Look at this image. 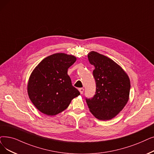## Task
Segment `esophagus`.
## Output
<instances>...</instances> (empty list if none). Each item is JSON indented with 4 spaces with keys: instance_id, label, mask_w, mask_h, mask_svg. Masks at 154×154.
<instances>
[{
    "instance_id": "obj_1",
    "label": "esophagus",
    "mask_w": 154,
    "mask_h": 154,
    "mask_svg": "<svg viewBox=\"0 0 154 154\" xmlns=\"http://www.w3.org/2000/svg\"><path fill=\"white\" fill-rule=\"evenodd\" d=\"M79 91L80 93H81V94H82L83 92H84V88H79Z\"/></svg>"
}]
</instances>
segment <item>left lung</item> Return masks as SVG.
Wrapping results in <instances>:
<instances>
[{
  "mask_svg": "<svg viewBox=\"0 0 154 154\" xmlns=\"http://www.w3.org/2000/svg\"><path fill=\"white\" fill-rule=\"evenodd\" d=\"M94 66L93 76L96 84L93 97L85 98L92 114L100 120H108L121 111L129 99L130 81L125 72L112 60L96 51L88 55Z\"/></svg>",
  "mask_w": 154,
  "mask_h": 154,
  "instance_id": "left-lung-1",
  "label": "left lung"
}]
</instances>
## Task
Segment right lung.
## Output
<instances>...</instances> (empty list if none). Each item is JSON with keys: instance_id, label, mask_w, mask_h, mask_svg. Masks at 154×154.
Returning a JSON list of instances; mask_svg holds the SVG:
<instances>
[{"instance_id": "obj_1", "label": "right lung", "mask_w": 154, "mask_h": 154, "mask_svg": "<svg viewBox=\"0 0 154 154\" xmlns=\"http://www.w3.org/2000/svg\"><path fill=\"white\" fill-rule=\"evenodd\" d=\"M76 61L73 55L55 53L44 58L31 73L28 92L36 108L48 116L56 115L68 108L80 95L72 84L68 69Z\"/></svg>"}]
</instances>
